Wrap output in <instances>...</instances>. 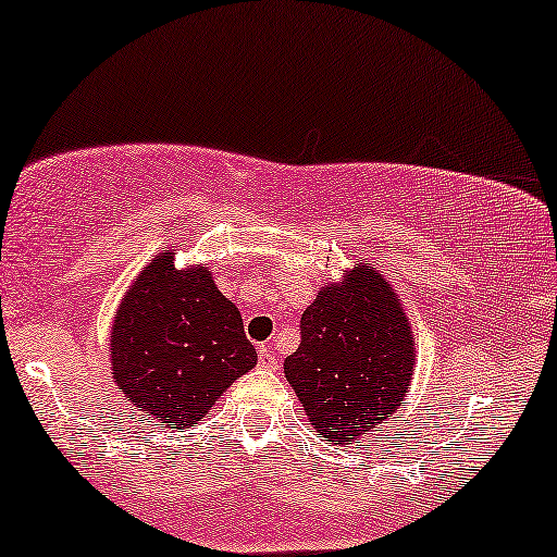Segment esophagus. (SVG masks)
I'll list each match as a JSON object with an SVG mask.
<instances>
[{
	"label": "esophagus",
	"mask_w": 557,
	"mask_h": 557,
	"mask_svg": "<svg viewBox=\"0 0 557 557\" xmlns=\"http://www.w3.org/2000/svg\"><path fill=\"white\" fill-rule=\"evenodd\" d=\"M258 362H261L263 370H278V360H276V355L271 352L269 345L258 347Z\"/></svg>",
	"instance_id": "34e87169"
}]
</instances>
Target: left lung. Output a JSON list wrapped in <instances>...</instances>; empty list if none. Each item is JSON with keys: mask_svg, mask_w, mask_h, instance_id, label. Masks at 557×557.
Instances as JSON below:
<instances>
[{"mask_svg": "<svg viewBox=\"0 0 557 557\" xmlns=\"http://www.w3.org/2000/svg\"><path fill=\"white\" fill-rule=\"evenodd\" d=\"M413 364V332L398 294L370 263H355L301 314L299 349L284 372L319 438L360 444L364 431L398 410Z\"/></svg>", "mask_w": 557, "mask_h": 557, "instance_id": "left-lung-1", "label": "left lung"}]
</instances>
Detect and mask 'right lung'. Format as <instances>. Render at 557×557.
<instances>
[{"label": "right lung", "instance_id": "1", "mask_svg": "<svg viewBox=\"0 0 557 557\" xmlns=\"http://www.w3.org/2000/svg\"><path fill=\"white\" fill-rule=\"evenodd\" d=\"M256 362L238 307L205 265L174 269V253L136 276L113 317V383L159 429L195 425Z\"/></svg>", "mask_w": 557, "mask_h": 557}]
</instances>
